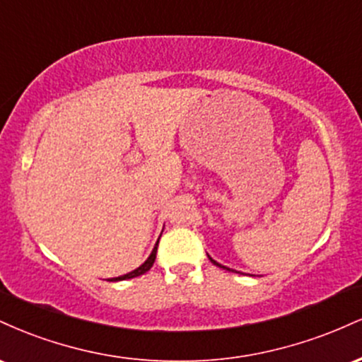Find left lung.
<instances>
[{
	"label": "left lung",
	"mask_w": 362,
	"mask_h": 362,
	"mask_svg": "<svg viewBox=\"0 0 362 362\" xmlns=\"http://www.w3.org/2000/svg\"><path fill=\"white\" fill-rule=\"evenodd\" d=\"M207 257H209V255H207ZM209 260H211V262H213V264L216 265V267H221V269H226V271H231V269H230V267H226V265H221V264H219V262H216L214 259H211V257H209ZM231 272H233V271H231Z\"/></svg>",
	"instance_id": "left-lung-1"
}]
</instances>
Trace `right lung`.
Listing matches in <instances>:
<instances>
[{
	"mask_svg": "<svg viewBox=\"0 0 362 362\" xmlns=\"http://www.w3.org/2000/svg\"><path fill=\"white\" fill-rule=\"evenodd\" d=\"M158 242H160V238H158ZM158 242H156V245H155V248H153V250H151V253H149L148 259L144 260L143 264H141L138 269H134V271H131V272L124 274V276L112 277V279H109V281H124V279H132V277H138V276H141V274L148 272L149 269L153 267V264H155V259H156V250H158Z\"/></svg>",
	"mask_w": 362,
	"mask_h": 362,
	"instance_id": "right-lung-1",
	"label": "right lung"
}]
</instances>
